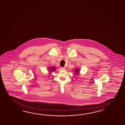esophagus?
<instances>
[{
	"label": "esophagus",
	"mask_w": 125,
	"mask_h": 125,
	"mask_svg": "<svg viewBox=\"0 0 125 125\" xmlns=\"http://www.w3.org/2000/svg\"><path fill=\"white\" fill-rule=\"evenodd\" d=\"M61 69L63 70H65L66 68L65 67H61Z\"/></svg>",
	"instance_id": "obj_1"
}]
</instances>
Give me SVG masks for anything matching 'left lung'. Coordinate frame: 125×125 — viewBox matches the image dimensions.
Segmentation results:
<instances>
[{
    "label": "left lung",
    "mask_w": 125,
    "mask_h": 125,
    "mask_svg": "<svg viewBox=\"0 0 125 125\" xmlns=\"http://www.w3.org/2000/svg\"><path fill=\"white\" fill-rule=\"evenodd\" d=\"M74 72L76 74H77V75L79 74V72H80V71H79V69H78V68H75V69L74 70Z\"/></svg>",
    "instance_id": "1"
}]
</instances>
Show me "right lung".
<instances>
[{
	"mask_svg": "<svg viewBox=\"0 0 125 125\" xmlns=\"http://www.w3.org/2000/svg\"><path fill=\"white\" fill-rule=\"evenodd\" d=\"M48 70L49 71L48 72L50 74H51V72H54L56 70V68L54 67H48Z\"/></svg>",
	"mask_w": 125,
	"mask_h": 125,
	"instance_id": "obj_1",
	"label": "right lung"
}]
</instances>
